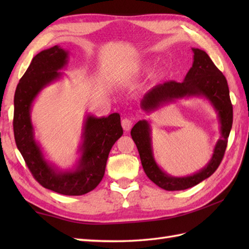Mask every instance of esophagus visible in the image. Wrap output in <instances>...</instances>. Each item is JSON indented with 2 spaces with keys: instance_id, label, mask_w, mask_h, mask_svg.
<instances>
[{
  "instance_id": "34e87169",
  "label": "esophagus",
  "mask_w": 249,
  "mask_h": 249,
  "mask_svg": "<svg viewBox=\"0 0 249 249\" xmlns=\"http://www.w3.org/2000/svg\"><path fill=\"white\" fill-rule=\"evenodd\" d=\"M131 126H133V121L130 119H123L122 120V127L125 131H129L131 129Z\"/></svg>"
}]
</instances>
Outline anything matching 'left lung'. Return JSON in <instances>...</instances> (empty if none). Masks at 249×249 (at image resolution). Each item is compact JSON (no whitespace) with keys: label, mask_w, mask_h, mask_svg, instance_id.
Here are the masks:
<instances>
[{"label":"left lung","mask_w":249,"mask_h":249,"mask_svg":"<svg viewBox=\"0 0 249 249\" xmlns=\"http://www.w3.org/2000/svg\"><path fill=\"white\" fill-rule=\"evenodd\" d=\"M192 50L194 52L193 66L184 80L182 82L168 81L153 87L141 99L140 107L146 114H151L163 106L176 103L177 99L203 98L208 100L217 114L220 134L209 162L190 176H170L163 171L155 160L152 145L151 121L140 120L130 133L147 178L157 186L170 192L193 187L216 171L224 157L233 120L228 83L223 72L215 66L205 51L198 48H192Z\"/></svg>","instance_id":"8db88e82"}]
</instances>
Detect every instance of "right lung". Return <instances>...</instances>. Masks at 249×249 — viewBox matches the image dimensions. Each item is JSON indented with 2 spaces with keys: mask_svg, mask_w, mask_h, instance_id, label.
<instances>
[{
  "mask_svg": "<svg viewBox=\"0 0 249 249\" xmlns=\"http://www.w3.org/2000/svg\"><path fill=\"white\" fill-rule=\"evenodd\" d=\"M70 51L53 46L37 53L16 89L14 98V134L16 144L41 186L66 196H81L91 192L102 181L111 147L123 135L119 113L84 118L79 157L68 169H61L46 157L35 138L31 118L33 104L40 92L63 79Z\"/></svg>",
  "mask_w": 249,
  "mask_h": 249,
  "instance_id": "right-lung-1",
  "label": "right lung"
}]
</instances>
